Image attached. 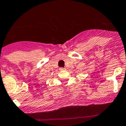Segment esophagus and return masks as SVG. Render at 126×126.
<instances>
[{"mask_svg": "<svg viewBox=\"0 0 126 126\" xmlns=\"http://www.w3.org/2000/svg\"><path fill=\"white\" fill-rule=\"evenodd\" d=\"M61 70H65V68H61Z\"/></svg>", "mask_w": 126, "mask_h": 126, "instance_id": "1", "label": "esophagus"}]
</instances>
